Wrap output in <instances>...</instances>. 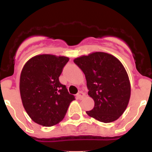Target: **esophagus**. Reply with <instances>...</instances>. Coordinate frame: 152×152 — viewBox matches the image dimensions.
<instances>
[{
    "label": "esophagus",
    "mask_w": 152,
    "mask_h": 152,
    "mask_svg": "<svg viewBox=\"0 0 152 152\" xmlns=\"http://www.w3.org/2000/svg\"><path fill=\"white\" fill-rule=\"evenodd\" d=\"M77 96L78 99H79V100H82V99L85 97V94H84L82 91H80V92H79V93H78L77 96Z\"/></svg>",
    "instance_id": "1"
}]
</instances>
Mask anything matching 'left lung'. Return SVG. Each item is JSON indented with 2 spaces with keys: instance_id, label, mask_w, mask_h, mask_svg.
<instances>
[{
  "instance_id": "obj_1",
  "label": "left lung",
  "mask_w": 152,
  "mask_h": 152,
  "mask_svg": "<svg viewBox=\"0 0 152 152\" xmlns=\"http://www.w3.org/2000/svg\"><path fill=\"white\" fill-rule=\"evenodd\" d=\"M85 73L90 97L94 107L86 112L90 117L110 123L121 116L131 96L129 79L123 64L104 52H93L74 59Z\"/></svg>"
}]
</instances>
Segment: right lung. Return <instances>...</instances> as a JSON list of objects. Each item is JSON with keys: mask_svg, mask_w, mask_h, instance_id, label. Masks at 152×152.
Instances as JSON below:
<instances>
[{"mask_svg": "<svg viewBox=\"0 0 152 152\" xmlns=\"http://www.w3.org/2000/svg\"><path fill=\"white\" fill-rule=\"evenodd\" d=\"M68 61L67 56L39 54L31 58L23 67L20 78L21 100L35 123L43 126L59 124L70 102L75 100L59 80Z\"/></svg>", "mask_w": 152, "mask_h": 152, "instance_id": "right-lung-1", "label": "right lung"}]
</instances>
